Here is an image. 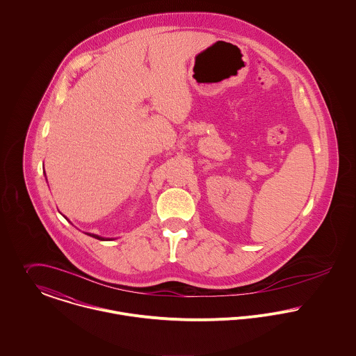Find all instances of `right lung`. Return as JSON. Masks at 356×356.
Segmentation results:
<instances>
[{"instance_id":"1","label":"right lung","mask_w":356,"mask_h":356,"mask_svg":"<svg viewBox=\"0 0 356 356\" xmlns=\"http://www.w3.org/2000/svg\"><path fill=\"white\" fill-rule=\"evenodd\" d=\"M88 236L95 237V238H98V240H111V238H106V237H101L98 236V235H94V234H87Z\"/></svg>"}]
</instances>
